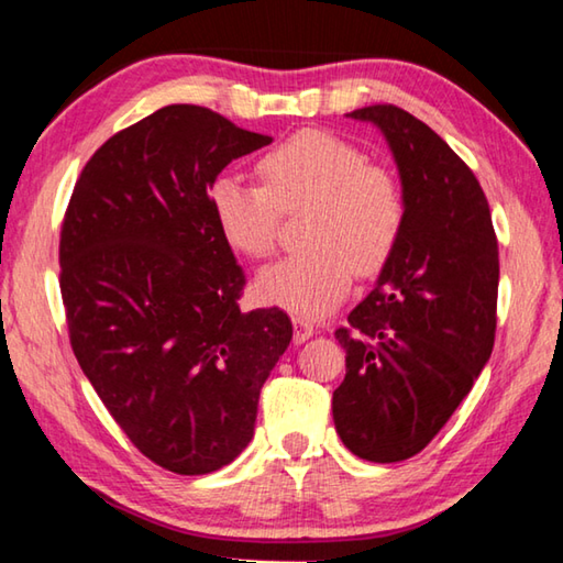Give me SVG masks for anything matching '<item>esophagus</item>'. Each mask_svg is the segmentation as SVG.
<instances>
[{
  "label": "esophagus",
  "mask_w": 563,
  "mask_h": 563,
  "mask_svg": "<svg viewBox=\"0 0 563 563\" xmlns=\"http://www.w3.org/2000/svg\"><path fill=\"white\" fill-rule=\"evenodd\" d=\"M292 328H295V335H292V340L298 342V345H302L305 340H310V338L316 335V332H318V328L312 325V322H310L308 318H300V316H295V318H292Z\"/></svg>",
  "instance_id": "obj_1"
}]
</instances>
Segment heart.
Masks as SVG:
<instances>
[{"label":"heart","mask_w":563,"mask_h":563,"mask_svg":"<svg viewBox=\"0 0 563 563\" xmlns=\"http://www.w3.org/2000/svg\"><path fill=\"white\" fill-rule=\"evenodd\" d=\"M261 186L218 176L208 208L225 245L245 258L275 251L280 213L302 218V253L268 265L258 295L302 318H320L347 298L357 275L393 258L405 228V194L387 168L328 131H300L261 156Z\"/></svg>","instance_id":"b5f03b06"}]
</instances>
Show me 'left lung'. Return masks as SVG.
Returning a JSON list of instances; mask_svg holds the SVG:
<instances>
[{
  "mask_svg": "<svg viewBox=\"0 0 563 563\" xmlns=\"http://www.w3.org/2000/svg\"><path fill=\"white\" fill-rule=\"evenodd\" d=\"M347 117L383 133L407 216L373 292L335 332L345 379L332 419L352 454L389 464L432 442L489 362L499 251L479 180L444 139L389 103Z\"/></svg>",
  "mask_w": 563,
  "mask_h": 563,
  "instance_id": "left-lung-1",
  "label": "left lung"
}]
</instances>
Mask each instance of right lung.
Listing matches in <instances>:
<instances>
[{"mask_svg": "<svg viewBox=\"0 0 563 563\" xmlns=\"http://www.w3.org/2000/svg\"><path fill=\"white\" fill-rule=\"evenodd\" d=\"M273 136L170 103L84 166L62 225V298L74 355L111 417L176 474L231 464L292 340L278 308L241 312L245 273L208 188Z\"/></svg>", "mask_w": 563, "mask_h": 563, "instance_id": "add662e5", "label": "right lung"}]
</instances>
